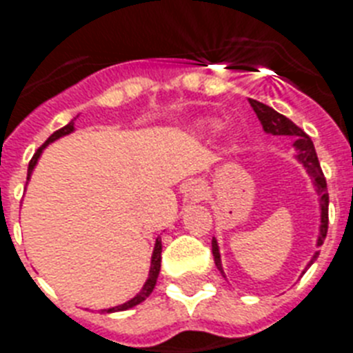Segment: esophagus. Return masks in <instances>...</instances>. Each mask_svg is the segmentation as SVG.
I'll return each instance as SVG.
<instances>
[{
	"mask_svg": "<svg viewBox=\"0 0 353 353\" xmlns=\"http://www.w3.org/2000/svg\"><path fill=\"white\" fill-rule=\"evenodd\" d=\"M188 197H190L192 201H201L204 199V194H206V188H204V185L201 181H192L190 186H188Z\"/></svg>",
	"mask_w": 353,
	"mask_h": 353,
	"instance_id": "obj_1",
	"label": "esophagus"
}]
</instances>
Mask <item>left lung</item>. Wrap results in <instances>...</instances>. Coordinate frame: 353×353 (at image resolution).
Here are the masks:
<instances>
[{"label":"left lung","instance_id":"8db88e82","mask_svg":"<svg viewBox=\"0 0 353 353\" xmlns=\"http://www.w3.org/2000/svg\"><path fill=\"white\" fill-rule=\"evenodd\" d=\"M251 108L256 112L260 123H262V129L268 134L272 136H291L294 138V149H296V159L303 165V168L307 170L310 177H312L314 186H316V192L319 195V210H321V224H319V235H318V248L323 244L325 236H327L328 230V192H327V181H325V176H323V170L319 167L318 154L314 149V143L309 136L301 131L300 127L296 125L294 121H291L289 118H285L283 114L276 112L272 108L265 105V103L259 102V100L250 99ZM212 253L213 259H215V265H217L219 271L224 274V269H222L221 263V253H219V244L217 241L213 239L212 241ZM318 251L314 253V256L310 259L309 265L310 268L314 263V260L318 259Z\"/></svg>","mask_w":353,"mask_h":353}]
</instances>
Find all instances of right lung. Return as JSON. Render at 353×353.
I'll return each mask as SVG.
<instances>
[{
	"label": "right lung",
	"instance_id": "1",
	"mask_svg": "<svg viewBox=\"0 0 353 353\" xmlns=\"http://www.w3.org/2000/svg\"><path fill=\"white\" fill-rule=\"evenodd\" d=\"M75 120L77 118H73V120H71L68 125H64L62 129H59V131L53 132L48 140L44 141L43 147H39V149H37V152L34 154V158H32L30 163H28V177H26V179H30L32 172H34L35 165H37V161H39V156L43 154V150L46 149V145L53 143V141L59 140V138H62V136H66V134H70V132L75 131ZM159 269H161V239H156V244H154V251H152V259H150L149 278H147V282H145L143 287H141V291L138 292L134 298H131L129 301H125V303L117 305V307H111V309H103V312H121V310L132 309V307H136V305H140L141 301L147 300V298L150 296V292L154 291L156 282H158Z\"/></svg>",
	"mask_w": 353,
	"mask_h": 353
}]
</instances>
